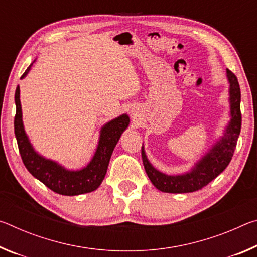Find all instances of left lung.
<instances>
[{
	"label": "left lung",
	"mask_w": 257,
	"mask_h": 257,
	"mask_svg": "<svg viewBox=\"0 0 257 257\" xmlns=\"http://www.w3.org/2000/svg\"><path fill=\"white\" fill-rule=\"evenodd\" d=\"M229 82L230 121L225 125L223 135L198 160L188 172L181 175H167L155 169L149 161L144 145L142 146V159L145 171L155 188L163 193L184 194L202 189L228 167L236 150L241 128L240 87L237 77L227 69Z\"/></svg>",
	"instance_id": "8db88e82"
}]
</instances>
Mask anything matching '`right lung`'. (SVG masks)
<instances>
[{"instance_id":"right-lung-1","label":"right lung","mask_w":257,"mask_h":257,"mask_svg":"<svg viewBox=\"0 0 257 257\" xmlns=\"http://www.w3.org/2000/svg\"><path fill=\"white\" fill-rule=\"evenodd\" d=\"M36 60H34V62ZM33 63L21 76V79L28 75ZM15 102V135L21 159L27 170L51 190L64 196H76L96 190L106 175L113 150L118 144L121 135L128 128L130 122L128 114L124 113L104 124L99 132L96 151L90 162L79 170H69L63 165L44 158L35 151L25 132L19 86L16 89Z\"/></svg>"}]
</instances>
